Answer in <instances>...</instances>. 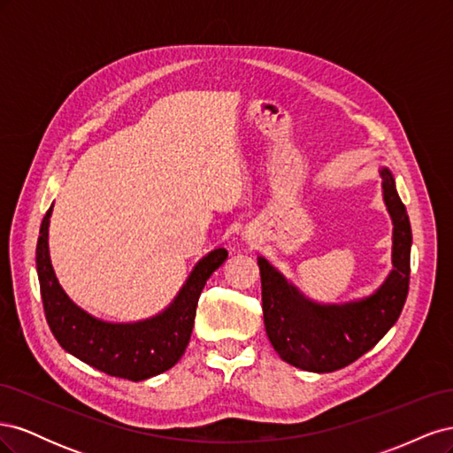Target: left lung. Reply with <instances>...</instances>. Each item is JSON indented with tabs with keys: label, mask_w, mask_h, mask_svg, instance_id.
Instances as JSON below:
<instances>
[{
	"label": "left lung",
	"mask_w": 453,
	"mask_h": 453,
	"mask_svg": "<svg viewBox=\"0 0 453 453\" xmlns=\"http://www.w3.org/2000/svg\"><path fill=\"white\" fill-rule=\"evenodd\" d=\"M380 177L393 223V270L372 295L344 304L315 303L265 257H257L265 328L285 363L308 372H334L372 349L399 319L410 283L412 228L389 168H381Z\"/></svg>",
	"instance_id": "8db88e82"
}]
</instances>
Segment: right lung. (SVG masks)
I'll use <instances>...</instances> for the list:
<instances>
[{"label":"right lung","instance_id":"1","mask_svg":"<svg viewBox=\"0 0 453 453\" xmlns=\"http://www.w3.org/2000/svg\"><path fill=\"white\" fill-rule=\"evenodd\" d=\"M52 205L39 228L35 266L45 318L54 338L73 357L109 376L142 381L166 372L187 349L200 293L226 260V250L217 248L202 257L170 306L153 318L134 323L104 321L79 308L54 273L49 253Z\"/></svg>","mask_w":453,"mask_h":453}]
</instances>
